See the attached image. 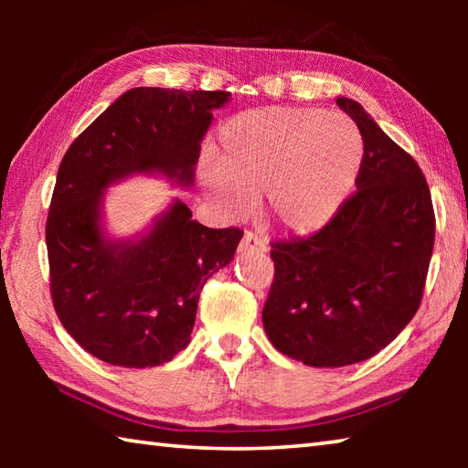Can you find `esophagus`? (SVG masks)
Returning <instances> with one entry per match:
<instances>
[{
    "mask_svg": "<svg viewBox=\"0 0 468 468\" xmlns=\"http://www.w3.org/2000/svg\"><path fill=\"white\" fill-rule=\"evenodd\" d=\"M268 250L266 239L262 235H258L256 231H245L243 239L239 243V251H258V253H264Z\"/></svg>",
    "mask_w": 468,
    "mask_h": 468,
    "instance_id": "34e87169",
    "label": "esophagus"
}]
</instances>
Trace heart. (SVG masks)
Here are the masks:
<instances>
[{
  "instance_id": "1",
  "label": "heart",
  "mask_w": 468,
  "mask_h": 468,
  "mask_svg": "<svg viewBox=\"0 0 468 468\" xmlns=\"http://www.w3.org/2000/svg\"><path fill=\"white\" fill-rule=\"evenodd\" d=\"M363 138L348 117L268 107L237 115L220 132V167L206 169L210 194L245 212L266 192L271 217L291 233H314L353 192Z\"/></svg>"
}]
</instances>
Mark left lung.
<instances>
[{"label": "left lung", "instance_id": "left-lung-1", "mask_svg": "<svg viewBox=\"0 0 468 468\" xmlns=\"http://www.w3.org/2000/svg\"><path fill=\"white\" fill-rule=\"evenodd\" d=\"M336 105L357 123V189L320 231L272 241L274 279L262 322L282 355L343 367L382 351L421 305L435 239L430 186L417 161L359 102Z\"/></svg>", "mask_w": 468, "mask_h": 468}]
</instances>
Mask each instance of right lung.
I'll use <instances>...</instances> for the list:
<instances>
[{"mask_svg":"<svg viewBox=\"0 0 468 468\" xmlns=\"http://www.w3.org/2000/svg\"><path fill=\"white\" fill-rule=\"evenodd\" d=\"M227 90L132 89L63 154L45 239L63 328L111 366L154 367L186 348L206 281L231 262L243 231L208 229L176 202L146 237L109 243L99 202L111 181L161 171L192 184L200 142Z\"/></svg>","mask_w":468,"mask_h":468,"instance_id":"obj_1","label":"right lung"}]
</instances>
